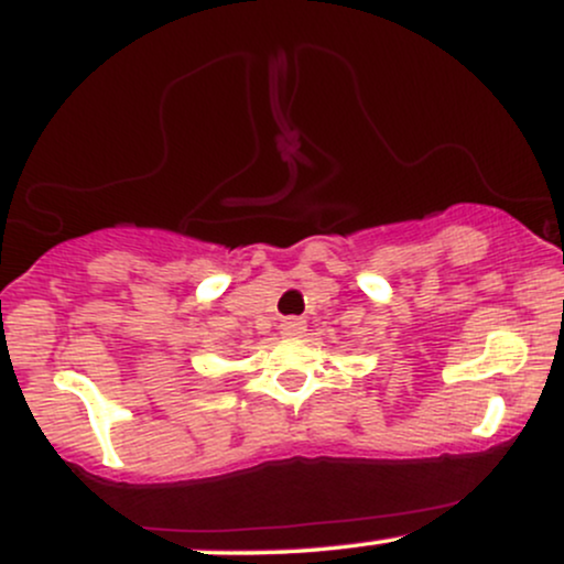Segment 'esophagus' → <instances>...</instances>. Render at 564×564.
<instances>
[{
	"label": "esophagus",
	"mask_w": 564,
	"mask_h": 564,
	"mask_svg": "<svg viewBox=\"0 0 564 564\" xmlns=\"http://www.w3.org/2000/svg\"><path fill=\"white\" fill-rule=\"evenodd\" d=\"M278 328H281L283 336H302L304 328H307V323H304L302 318H283Z\"/></svg>",
	"instance_id": "obj_1"
}]
</instances>
